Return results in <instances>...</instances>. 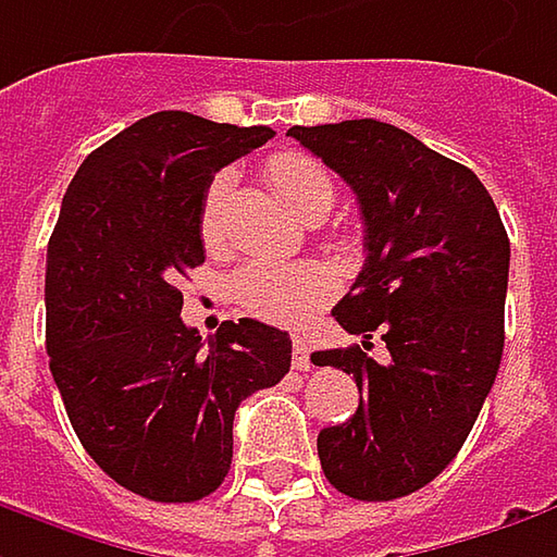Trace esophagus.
<instances>
[{
	"mask_svg": "<svg viewBox=\"0 0 557 557\" xmlns=\"http://www.w3.org/2000/svg\"><path fill=\"white\" fill-rule=\"evenodd\" d=\"M293 368H296V371H308V368H311V346H308L305 336H296V339H293Z\"/></svg>",
	"mask_w": 557,
	"mask_h": 557,
	"instance_id": "esophagus-1",
	"label": "esophagus"
}]
</instances>
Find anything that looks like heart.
Listing matches in <instances>:
<instances>
[{
    "label": "heart",
    "mask_w": 557,
    "mask_h": 557,
    "mask_svg": "<svg viewBox=\"0 0 557 557\" xmlns=\"http://www.w3.org/2000/svg\"><path fill=\"white\" fill-rule=\"evenodd\" d=\"M268 181L286 208L299 218L326 214L336 199V183L318 158L302 152H280L268 161ZM231 174L208 183L199 206V236L208 249L224 243ZM233 296L249 314L274 324H302L333 296V280L321 264H280L252 261L233 277Z\"/></svg>",
    "instance_id": "b5f03b06"
}]
</instances>
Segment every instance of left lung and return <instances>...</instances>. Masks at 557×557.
Listing matches in <instances>:
<instances>
[{
  "label": "left lung",
  "mask_w": 557,
  "mask_h": 557,
  "mask_svg": "<svg viewBox=\"0 0 557 557\" xmlns=\"http://www.w3.org/2000/svg\"><path fill=\"white\" fill-rule=\"evenodd\" d=\"M358 196L364 268L333 318L361 346L314 351L355 376L358 411L318 433L326 480L343 496L418 493L465 446L505 349L511 246L471 168L374 117L289 127ZM389 356L370 355L373 336Z\"/></svg>",
  "instance_id": "1"
}]
</instances>
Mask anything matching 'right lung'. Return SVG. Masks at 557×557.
I'll use <instances>...</instances> for the list:
<instances>
[{"instance_id": "add662e5", "label": "right lung", "mask_w": 557, "mask_h": 557, "mask_svg": "<svg viewBox=\"0 0 557 557\" xmlns=\"http://www.w3.org/2000/svg\"><path fill=\"white\" fill-rule=\"evenodd\" d=\"M271 127L158 111L86 156L46 252V351L89 458L152 502L211 496L233 461V414L283 380L289 333L243 318L202 343L177 280L206 261L199 206L214 171Z\"/></svg>"}]
</instances>
